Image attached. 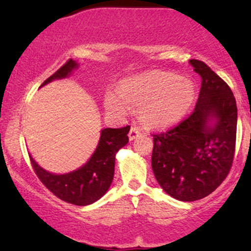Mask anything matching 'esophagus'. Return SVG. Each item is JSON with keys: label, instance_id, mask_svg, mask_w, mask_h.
<instances>
[{"label": "esophagus", "instance_id": "34e87169", "mask_svg": "<svg viewBox=\"0 0 251 251\" xmlns=\"http://www.w3.org/2000/svg\"><path fill=\"white\" fill-rule=\"evenodd\" d=\"M142 134L140 133V128L138 127V126H132L131 127V129H129V132H128V138H129V140H134L135 138L137 137H139V135Z\"/></svg>", "mask_w": 251, "mask_h": 251}]
</instances>
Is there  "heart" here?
Segmentation results:
<instances>
[{
	"label": "heart",
	"mask_w": 251,
	"mask_h": 251,
	"mask_svg": "<svg viewBox=\"0 0 251 251\" xmlns=\"http://www.w3.org/2000/svg\"><path fill=\"white\" fill-rule=\"evenodd\" d=\"M194 97L190 80L169 72H150L126 79L119 93L108 92L105 107L118 117L127 116L129 107L140 108V118L146 126L165 128L185 116Z\"/></svg>",
	"instance_id": "heart-1"
}]
</instances>
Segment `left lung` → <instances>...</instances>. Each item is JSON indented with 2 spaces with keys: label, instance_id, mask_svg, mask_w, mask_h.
I'll return each instance as SVG.
<instances>
[{
  "label": "left lung",
  "instance_id": "obj_1",
  "mask_svg": "<svg viewBox=\"0 0 251 251\" xmlns=\"http://www.w3.org/2000/svg\"><path fill=\"white\" fill-rule=\"evenodd\" d=\"M189 63L201 79L197 105L175 128L153 135L151 159L158 184L181 201L201 200L226 179L237 127V106L229 86L204 62Z\"/></svg>",
  "mask_w": 251,
  "mask_h": 251
}]
</instances>
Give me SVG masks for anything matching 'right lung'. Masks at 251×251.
<instances>
[{"mask_svg": "<svg viewBox=\"0 0 251 251\" xmlns=\"http://www.w3.org/2000/svg\"><path fill=\"white\" fill-rule=\"evenodd\" d=\"M79 67L74 60H68L53 75L43 81L42 86L55 80L70 77ZM129 126L122 128H102L96 151L82 166L67 174H53L47 171L35 162L29 154L30 162L37 177L45 186L60 200L86 206L99 201L107 192L114 176L116 154L128 143Z\"/></svg>", "mask_w": 251, "mask_h": 251, "instance_id": "1", "label": "right lung"}]
</instances>
